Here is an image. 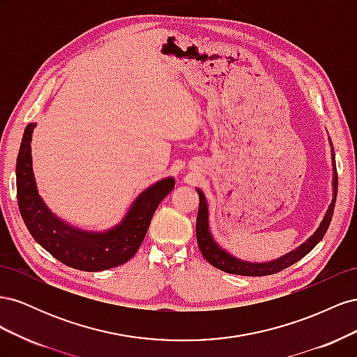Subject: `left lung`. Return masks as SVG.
<instances>
[{
	"instance_id": "left-lung-1",
	"label": "left lung",
	"mask_w": 357,
	"mask_h": 357,
	"mask_svg": "<svg viewBox=\"0 0 357 357\" xmlns=\"http://www.w3.org/2000/svg\"><path fill=\"white\" fill-rule=\"evenodd\" d=\"M331 143V138H329ZM332 146V143H331ZM331 159H332V201L328 205V210L323 215L321 222L319 223L317 229L310 235L308 238L299 244L294 250L289 253L280 256L273 261L266 262H248L243 261V259L234 256L226 248H223L218 241L214 240V236L210 231V214H208V202L205 198L204 192L197 188V192L199 195V208H198V218H197V240L198 247L202 253V256L207 261L215 266L218 269H222L225 273L235 274V275H247V277H262V275H271L278 271H283L287 266L296 264L302 257L307 256L312 248H314L323 236H325L329 223L332 220V214L335 208V201H337V192H338V177H337V165H335V153L333 147H331Z\"/></svg>"
}]
</instances>
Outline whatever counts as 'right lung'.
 Wrapping results in <instances>:
<instances>
[{"mask_svg":"<svg viewBox=\"0 0 357 357\" xmlns=\"http://www.w3.org/2000/svg\"><path fill=\"white\" fill-rule=\"evenodd\" d=\"M36 126L37 123H28L25 128L16 160L19 210L32 238L58 261L80 271H104L128 262L142 245L158 205L174 189V177L158 180L144 189L112 228H77L53 213L40 197L31 155Z\"/></svg>","mask_w":357,"mask_h":357,"instance_id":"1","label":"right lung"}]
</instances>
